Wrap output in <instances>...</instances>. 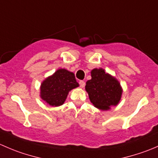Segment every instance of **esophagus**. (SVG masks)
I'll return each mask as SVG.
<instances>
[{
	"mask_svg": "<svg viewBox=\"0 0 158 158\" xmlns=\"http://www.w3.org/2000/svg\"><path fill=\"white\" fill-rule=\"evenodd\" d=\"M79 85H80L81 88H83V87L85 86V82H84V81L80 80L79 82Z\"/></svg>",
	"mask_w": 158,
	"mask_h": 158,
	"instance_id": "esophagus-1",
	"label": "esophagus"
}]
</instances>
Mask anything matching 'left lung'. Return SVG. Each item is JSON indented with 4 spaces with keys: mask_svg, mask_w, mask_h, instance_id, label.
<instances>
[{
    "mask_svg": "<svg viewBox=\"0 0 158 158\" xmlns=\"http://www.w3.org/2000/svg\"><path fill=\"white\" fill-rule=\"evenodd\" d=\"M91 76L92 79L87 81L85 89L93 106L102 111L117 106L123 92L119 81L102 68L92 69Z\"/></svg>",
    "mask_w": 158,
    "mask_h": 158,
    "instance_id": "left-lung-1",
    "label": "left lung"
}]
</instances>
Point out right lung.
Here are the masks:
<instances>
[{
  "label": "right lung",
  "instance_id": "obj_1",
  "mask_svg": "<svg viewBox=\"0 0 158 158\" xmlns=\"http://www.w3.org/2000/svg\"><path fill=\"white\" fill-rule=\"evenodd\" d=\"M79 86L74 73L66 69H59L43 81L40 96L47 105L57 107L65 102L72 89Z\"/></svg>",
  "mask_w": 158,
  "mask_h": 158
}]
</instances>
